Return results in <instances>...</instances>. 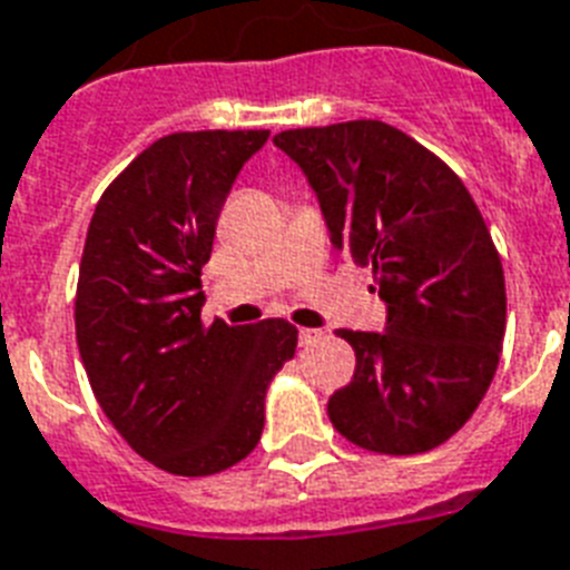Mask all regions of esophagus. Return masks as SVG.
Listing matches in <instances>:
<instances>
[{"label": "esophagus", "instance_id": "1", "mask_svg": "<svg viewBox=\"0 0 570 570\" xmlns=\"http://www.w3.org/2000/svg\"><path fill=\"white\" fill-rule=\"evenodd\" d=\"M322 336H325V331H318V327H301V331H298L301 345H316Z\"/></svg>", "mask_w": 570, "mask_h": 570}]
</instances>
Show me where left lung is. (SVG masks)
Returning <instances> with one entry per match:
<instances>
[{
	"mask_svg": "<svg viewBox=\"0 0 570 570\" xmlns=\"http://www.w3.org/2000/svg\"><path fill=\"white\" fill-rule=\"evenodd\" d=\"M316 189L333 245L372 269L386 331H336L357 354L327 401L374 453L439 448L483 401L507 331L501 254L451 166L381 119L275 134Z\"/></svg>",
	"mask_w": 570,
	"mask_h": 570,
	"instance_id": "obj_1",
	"label": "left lung"
}]
</instances>
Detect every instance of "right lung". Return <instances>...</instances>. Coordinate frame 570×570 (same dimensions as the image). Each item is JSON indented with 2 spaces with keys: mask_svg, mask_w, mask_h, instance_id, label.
<instances>
[{
  "mask_svg": "<svg viewBox=\"0 0 570 570\" xmlns=\"http://www.w3.org/2000/svg\"><path fill=\"white\" fill-rule=\"evenodd\" d=\"M269 131H178L101 193L76 289L92 395L157 469L207 478L257 448L272 377L295 357L286 318L202 322V266L243 164Z\"/></svg>",
  "mask_w": 570,
  "mask_h": 570,
  "instance_id": "obj_1",
  "label": "right lung"
}]
</instances>
